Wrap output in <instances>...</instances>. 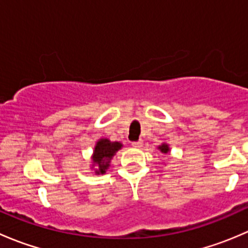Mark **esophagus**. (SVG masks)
<instances>
[{
    "mask_svg": "<svg viewBox=\"0 0 248 248\" xmlns=\"http://www.w3.org/2000/svg\"><path fill=\"white\" fill-rule=\"evenodd\" d=\"M132 145H133L134 147H141L142 141H141V140H137V141H133V142H132Z\"/></svg>",
    "mask_w": 248,
    "mask_h": 248,
    "instance_id": "obj_1",
    "label": "esophagus"
}]
</instances>
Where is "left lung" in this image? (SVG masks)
<instances>
[{
    "label": "left lung",
    "instance_id": "8db88e82",
    "mask_svg": "<svg viewBox=\"0 0 248 248\" xmlns=\"http://www.w3.org/2000/svg\"><path fill=\"white\" fill-rule=\"evenodd\" d=\"M158 149L161 150V152H163V154H167V152L169 151V147H168V145H166V144L161 145V146H159Z\"/></svg>",
    "mask_w": 248,
    "mask_h": 248
}]
</instances>
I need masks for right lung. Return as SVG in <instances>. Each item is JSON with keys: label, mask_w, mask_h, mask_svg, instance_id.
I'll list each match as a JSON object with an SVG mask.
<instances>
[{"label": "right lung", "mask_w": 248, "mask_h": 248, "mask_svg": "<svg viewBox=\"0 0 248 248\" xmlns=\"http://www.w3.org/2000/svg\"><path fill=\"white\" fill-rule=\"evenodd\" d=\"M122 145L120 142H111L108 139H101L97 142L93 152V163L97 164L96 174H104L109 167L110 158L115 155V152L121 149Z\"/></svg>", "instance_id": "obj_1"}]
</instances>
